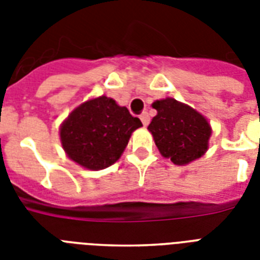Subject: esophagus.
I'll list each match as a JSON object with an SVG mask.
<instances>
[{
    "label": "esophagus",
    "mask_w": 260,
    "mask_h": 260,
    "mask_svg": "<svg viewBox=\"0 0 260 260\" xmlns=\"http://www.w3.org/2000/svg\"><path fill=\"white\" fill-rule=\"evenodd\" d=\"M140 120H142L143 125L144 126H147L148 124H150V116H148V113H146V112L140 114Z\"/></svg>",
    "instance_id": "34e87169"
}]
</instances>
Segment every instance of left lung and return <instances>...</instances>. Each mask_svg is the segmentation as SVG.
Segmentation results:
<instances>
[{
	"instance_id": "obj_1",
	"label": "left lung",
	"mask_w": 260,
	"mask_h": 260,
	"mask_svg": "<svg viewBox=\"0 0 260 260\" xmlns=\"http://www.w3.org/2000/svg\"><path fill=\"white\" fill-rule=\"evenodd\" d=\"M156 116L148 125L159 152L177 166L200 159L209 148L212 126L205 116L175 98L152 102Z\"/></svg>"
}]
</instances>
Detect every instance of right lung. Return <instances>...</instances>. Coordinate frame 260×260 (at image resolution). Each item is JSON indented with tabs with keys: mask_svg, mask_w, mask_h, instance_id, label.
Instances as JSON below:
<instances>
[{
	"mask_svg": "<svg viewBox=\"0 0 260 260\" xmlns=\"http://www.w3.org/2000/svg\"><path fill=\"white\" fill-rule=\"evenodd\" d=\"M143 126L125 106L100 95L77 106L59 128L66 155L87 170H102L116 163L134 131Z\"/></svg>",
	"mask_w": 260,
	"mask_h": 260,
	"instance_id": "obj_1",
	"label": "right lung"
}]
</instances>
